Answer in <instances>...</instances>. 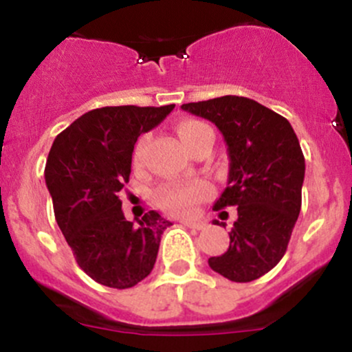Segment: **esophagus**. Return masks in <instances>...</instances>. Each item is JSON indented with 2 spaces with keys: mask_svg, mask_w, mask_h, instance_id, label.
<instances>
[{
  "mask_svg": "<svg viewBox=\"0 0 352 352\" xmlns=\"http://www.w3.org/2000/svg\"><path fill=\"white\" fill-rule=\"evenodd\" d=\"M182 224L186 226V228L197 229V231H201V229L206 228V224L202 223V221H182Z\"/></svg>",
  "mask_w": 352,
  "mask_h": 352,
  "instance_id": "34e87169",
  "label": "esophagus"
}]
</instances>
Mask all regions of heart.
<instances>
[{"label": "heart", "mask_w": 352, "mask_h": 352, "mask_svg": "<svg viewBox=\"0 0 352 352\" xmlns=\"http://www.w3.org/2000/svg\"><path fill=\"white\" fill-rule=\"evenodd\" d=\"M175 129L180 142H182V145L186 146L188 151H192V148H194L195 143H197V140L201 138V135L206 131V129H209V126L197 120H182L177 123ZM146 143H148V136H142V138L138 140V143H136L135 155H133L135 164H140V162H142ZM210 192H212V188H210L209 184L206 182L177 184V186H168L162 188V190L158 192L157 201H158V206H160L162 209L168 210V212L188 214L192 212V209H194V206L197 204V202L204 201V199L209 197Z\"/></svg>", "instance_id": "b5f03b06"}]
</instances>
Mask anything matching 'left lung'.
Masks as SVG:
<instances>
[{
	"mask_svg": "<svg viewBox=\"0 0 352 352\" xmlns=\"http://www.w3.org/2000/svg\"><path fill=\"white\" fill-rule=\"evenodd\" d=\"M182 109L216 124L228 145V187L214 209L236 206L238 219L228 251L209 266L231 282H253L282 260L300 214V143L283 116L253 99L223 96Z\"/></svg>",
	"mask_w": 352,
	"mask_h": 352,
	"instance_id": "obj_1",
	"label": "left lung"
}]
</instances>
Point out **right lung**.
<instances>
[{
	"mask_svg": "<svg viewBox=\"0 0 352 352\" xmlns=\"http://www.w3.org/2000/svg\"><path fill=\"white\" fill-rule=\"evenodd\" d=\"M175 104L108 106L77 118L55 138L45 184L55 219L77 265L94 282L131 288L150 275L170 221L148 210L126 221L118 197L131 173L140 135L162 123Z\"/></svg>",
	"mask_w": 352,
	"mask_h": 352,
	"instance_id": "right-lung-1",
	"label": "right lung"
}]
</instances>
